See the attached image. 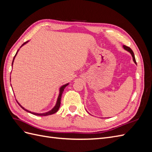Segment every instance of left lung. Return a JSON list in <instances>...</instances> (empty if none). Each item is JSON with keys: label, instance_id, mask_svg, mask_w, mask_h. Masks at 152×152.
<instances>
[{"label": "left lung", "instance_id": "left-lung-1", "mask_svg": "<svg viewBox=\"0 0 152 152\" xmlns=\"http://www.w3.org/2000/svg\"><path fill=\"white\" fill-rule=\"evenodd\" d=\"M123 48L125 49V50H126L127 51H128L129 53L131 54V56H132V59H133V61L134 62V63L135 64H136V59H135V56H134V53H133V51L132 50H131V48H129V47H127V46H126V45H123Z\"/></svg>", "mask_w": 152, "mask_h": 152}]
</instances>
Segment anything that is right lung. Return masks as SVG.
<instances>
[{
    "label": "right lung",
    "mask_w": 152,
    "mask_h": 152,
    "mask_svg": "<svg viewBox=\"0 0 152 152\" xmlns=\"http://www.w3.org/2000/svg\"><path fill=\"white\" fill-rule=\"evenodd\" d=\"M28 42H29V41H27V42H25L24 44H23L20 47V48H21L22 46H23V45H25L26 44L28 43ZM19 50H20V49L17 50V52H16V54H15V56H14L13 60H12V65H13L14 60H15V57L16 56V55H17V54H18V51H19ZM10 80H11V76H10ZM68 84H69V83H67V84H64V85L61 86L60 87H59V95H58V99H57V101H56V104H55L54 107L51 110H49V111H48V112H47L42 113H35V112H31V111H29V110H26V108H25L24 107H23L22 106H21L19 103L18 102V101H17V100H16V102H18V104H19V105L20 106V107H21L24 110H25V111H26L27 112H29V113H32V114H34V115H38V116H47V115H50L54 114V113H55L58 112V110H59V107H60L61 98L62 94H63V93L64 89H65V87H66Z\"/></svg>",
    "instance_id": "add662e5"
}]
</instances>
